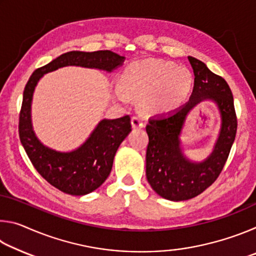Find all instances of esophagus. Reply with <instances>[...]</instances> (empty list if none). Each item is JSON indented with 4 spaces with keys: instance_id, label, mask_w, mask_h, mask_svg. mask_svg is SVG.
I'll return each instance as SVG.
<instances>
[{
    "instance_id": "obj_1",
    "label": "esophagus",
    "mask_w": 256,
    "mask_h": 256,
    "mask_svg": "<svg viewBox=\"0 0 256 256\" xmlns=\"http://www.w3.org/2000/svg\"><path fill=\"white\" fill-rule=\"evenodd\" d=\"M132 126L134 128H144V120H142L140 116H133L132 118Z\"/></svg>"
}]
</instances>
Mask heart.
Returning <instances> with one entry per match:
<instances>
[{
	"instance_id": "b5f03b06",
	"label": "heart",
	"mask_w": 256,
	"mask_h": 256,
	"mask_svg": "<svg viewBox=\"0 0 256 256\" xmlns=\"http://www.w3.org/2000/svg\"><path fill=\"white\" fill-rule=\"evenodd\" d=\"M192 84L193 76L186 66L149 58L125 68L122 86H116L115 94L122 102H128L130 96L142 97L144 112H164L175 110L188 98Z\"/></svg>"
}]
</instances>
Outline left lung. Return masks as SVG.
<instances>
[{"instance_id":"1","label":"left lung","mask_w":256,"mask_h":256,"mask_svg":"<svg viewBox=\"0 0 256 256\" xmlns=\"http://www.w3.org/2000/svg\"><path fill=\"white\" fill-rule=\"evenodd\" d=\"M194 73L190 100L167 114L149 118L146 174L151 188L164 198L184 201L201 194L222 172L235 141L237 118L232 90L224 78L214 74L200 60L188 56ZM203 100H212L222 116V128L214 151L206 160L193 163L184 157L180 134L188 112Z\"/></svg>"}]
</instances>
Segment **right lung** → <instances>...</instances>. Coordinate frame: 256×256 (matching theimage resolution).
Instances as JSON below:
<instances>
[{
    "label": "right lung",
    "mask_w": 256,
    "mask_h": 256,
    "mask_svg": "<svg viewBox=\"0 0 256 256\" xmlns=\"http://www.w3.org/2000/svg\"><path fill=\"white\" fill-rule=\"evenodd\" d=\"M125 58L112 50H72L34 70L24 90L19 115V136L30 162L50 185L70 196H84L97 190L110 175L120 144L131 132V118L102 120L84 144L71 152H60L42 144L32 125L34 86L46 73L68 66L112 72Z\"/></svg>",
    "instance_id": "obj_1"
}]
</instances>
